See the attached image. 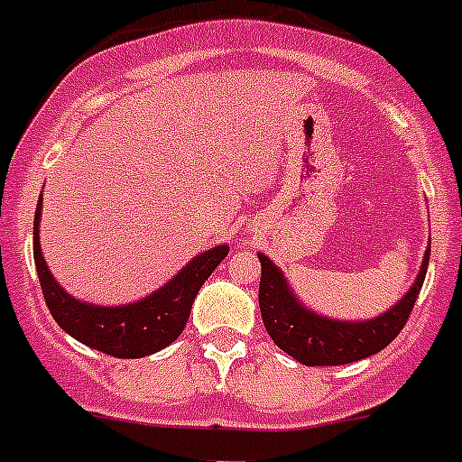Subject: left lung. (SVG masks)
<instances>
[{
  "label": "left lung",
  "mask_w": 462,
  "mask_h": 462,
  "mask_svg": "<svg viewBox=\"0 0 462 462\" xmlns=\"http://www.w3.org/2000/svg\"><path fill=\"white\" fill-rule=\"evenodd\" d=\"M429 254H431V248L424 253L418 280L400 302L393 304L388 311L373 320L347 322L309 311L289 289L284 273L266 254L259 253V262H262L259 309H262L263 327L273 343L302 365H345L377 355L395 340V336L409 320L424 284Z\"/></svg>",
  "instance_id": "left-lung-1"
}]
</instances>
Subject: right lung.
I'll return each mask as SVG.
<instances>
[{"label": "right lung", "instance_id": "add662e5", "mask_svg": "<svg viewBox=\"0 0 462 462\" xmlns=\"http://www.w3.org/2000/svg\"><path fill=\"white\" fill-rule=\"evenodd\" d=\"M40 212L42 196L33 218V259L44 302L53 320L83 345L117 359H142L171 345L185 329L191 304L203 282L212 275L214 268L227 257L230 250L226 244L205 250L149 298L124 307H97L71 298L49 273L38 239Z\"/></svg>", "mask_w": 462, "mask_h": 462}]
</instances>
